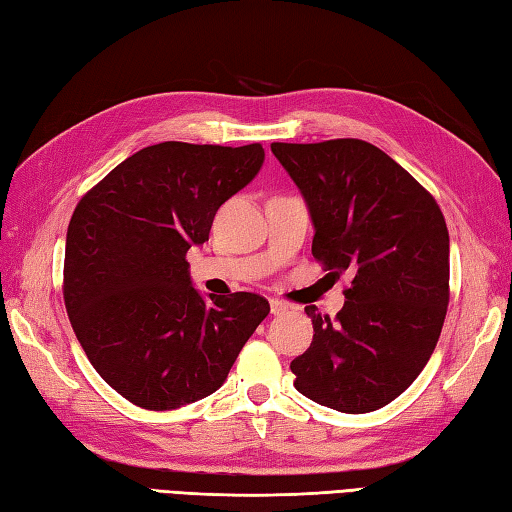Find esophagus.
Returning a JSON list of instances; mask_svg holds the SVG:
<instances>
[{
	"mask_svg": "<svg viewBox=\"0 0 512 512\" xmlns=\"http://www.w3.org/2000/svg\"><path fill=\"white\" fill-rule=\"evenodd\" d=\"M270 312L273 314H284V312H288V306L284 301H279V299H270Z\"/></svg>",
	"mask_w": 512,
	"mask_h": 512,
	"instance_id": "1",
	"label": "esophagus"
}]
</instances>
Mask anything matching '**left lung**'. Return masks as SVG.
<instances>
[{
	"label": "left lung",
	"instance_id": "1",
	"mask_svg": "<svg viewBox=\"0 0 512 512\" xmlns=\"http://www.w3.org/2000/svg\"><path fill=\"white\" fill-rule=\"evenodd\" d=\"M270 149L308 202L314 259L354 277L336 319L306 308L314 336L290 363L295 387L336 411H376L436 350L449 306L447 222L433 195L365 140Z\"/></svg>",
	"mask_w": 512,
	"mask_h": 512
}]
</instances>
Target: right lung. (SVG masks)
<instances>
[{
    "mask_svg": "<svg viewBox=\"0 0 512 512\" xmlns=\"http://www.w3.org/2000/svg\"><path fill=\"white\" fill-rule=\"evenodd\" d=\"M264 147L158 143L83 195L65 237L63 301L107 385L149 411L220 389L270 306L253 292L191 286L187 250L209 242L217 209L257 176Z\"/></svg>",
    "mask_w": 512,
    "mask_h": 512,
    "instance_id": "add662e5",
    "label": "right lung"
}]
</instances>
